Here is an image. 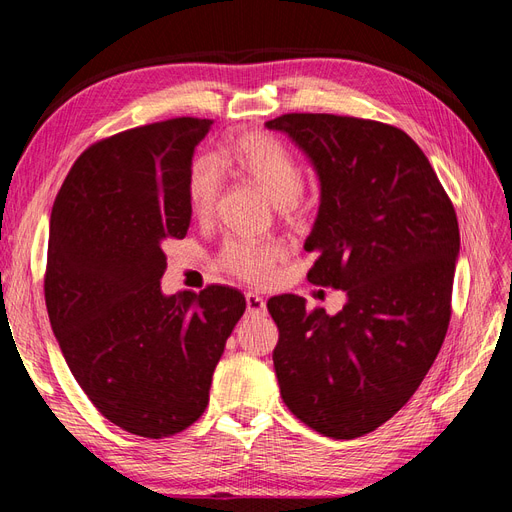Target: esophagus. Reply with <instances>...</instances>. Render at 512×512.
Wrapping results in <instances>:
<instances>
[{
	"label": "esophagus",
	"instance_id": "esophagus-1",
	"mask_svg": "<svg viewBox=\"0 0 512 512\" xmlns=\"http://www.w3.org/2000/svg\"><path fill=\"white\" fill-rule=\"evenodd\" d=\"M245 305H247V314H252V316H265L267 314V303H265V299L258 297L256 292L245 294Z\"/></svg>",
	"mask_w": 512,
	"mask_h": 512
}]
</instances>
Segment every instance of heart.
<instances>
[{
	"mask_svg": "<svg viewBox=\"0 0 512 512\" xmlns=\"http://www.w3.org/2000/svg\"><path fill=\"white\" fill-rule=\"evenodd\" d=\"M215 162L228 173L256 185L286 218L301 220L312 209V203L301 190L303 173L299 162L271 134L258 130L232 134ZM220 190L222 177L218 168L207 160L196 162L188 181V203L196 220L211 218ZM284 256L286 250L280 243L235 239L224 243L218 262L224 271L245 282L265 284Z\"/></svg>",
	"mask_w": 512,
	"mask_h": 512,
	"instance_id": "1",
	"label": "heart"
}]
</instances>
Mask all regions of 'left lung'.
Instances as JSON below:
<instances>
[{
	"label": "left lung",
	"instance_id": "obj_1",
	"mask_svg": "<svg viewBox=\"0 0 512 512\" xmlns=\"http://www.w3.org/2000/svg\"><path fill=\"white\" fill-rule=\"evenodd\" d=\"M265 126L288 134L320 181L307 280L346 292L335 316L307 312L297 294L269 299L280 393L322 436L359 438L408 404L442 348L457 215L404 130L327 113H288Z\"/></svg>",
	"mask_w": 512,
	"mask_h": 512
}]
</instances>
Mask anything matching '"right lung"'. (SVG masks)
I'll use <instances>...</instances> for the list:
<instances>
[{
  "label": "right lung",
  "mask_w": 512,
  "mask_h": 512,
  "mask_svg": "<svg viewBox=\"0 0 512 512\" xmlns=\"http://www.w3.org/2000/svg\"><path fill=\"white\" fill-rule=\"evenodd\" d=\"M211 119L177 117L85 149L51 211L44 299L64 359L102 416L143 438L188 429L245 312L228 286L166 294L164 245L188 235V181Z\"/></svg>",
  "instance_id": "add662e5"
}]
</instances>
